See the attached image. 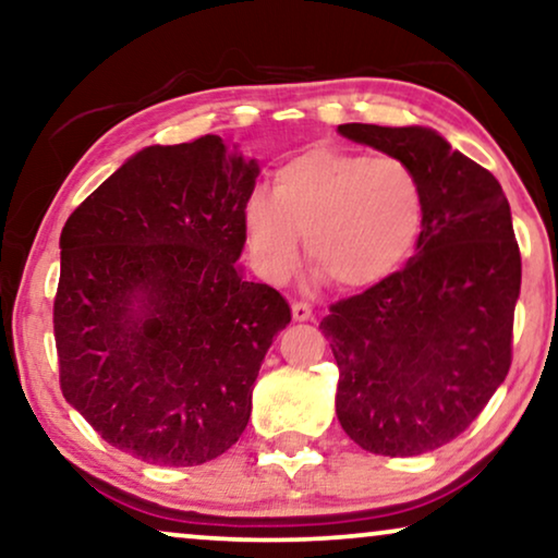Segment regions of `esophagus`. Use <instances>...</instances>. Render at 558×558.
<instances>
[{
  "mask_svg": "<svg viewBox=\"0 0 558 558\" xmlns=\"http://www.w3.org/2000/svg\"><path fill=\"white\" fill-rule=\"evenodd\" d=\"M292 317L296 319V323H307V319H312V307L307 302H294Z\"/></svg>",
  "mask_w": 558,
  "mask_h": 558,
  "instance_id": "obj_1",
  "label": "esophagus"
}]
</instances>
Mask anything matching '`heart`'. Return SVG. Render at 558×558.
Here are the masks:
<instances>
[{
  "mask_svg": "<svg viewBox=\"0 0 558 558\" xmlns=\"http://www.w3.org/2000/svg\"><path fill=\"white\" fill-rule=\"evenodd\" d=\"M424 223L426 190L407 159L332 147L281 162L271 193L256 190L243 208L251 264L271 284L292 277L304 235L335 287H376L414 256Z\"/></svg>",
  "mask_w": 558,
  "mask_h": 558,
  "instance_id": "b5f03b06",
  "label": "heart"
}]
</instances>
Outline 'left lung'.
Listing matches in <instances>:
<instances>
[{
  "label": "left lung",
  "mask_w": 558,
  "mask_h": 558,
  "mask_svg": "<svg viewBox=\"0 0 558 558\" xmlns=\"http://www.w3.org/2000/svg\"><path fill=\"white\" fill-rule=\"evenodd\" d=\"M338 132L414 167L426 223L401 271L319 323L340 371L335 411L365 452L424 454L460 437L510 371L521 292L510 205L485 167L432 129Z\"/></svg>",
  "instance_id": "left-lung-1"
}]
</instances>
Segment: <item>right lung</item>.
Returning <instances> with one entry per match:
<instances>
[{"label":"right lung","instance_id":"1","mask_svg":"<svg viewBox=\"0 0 558 558\" xmlns=\"http://www.w3.org/2000/svg\"><path fill=\"white\" fill-rule=\"evenodd\" d=\"M258 167L216 134L126 159L65 220L52 304L60 391L104 441L193 468L233 447L292 319L243 279Z\"/></svg>","mask_w":558,"mask_h":558}]
</instances>
